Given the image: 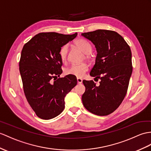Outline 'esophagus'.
<instances>
[{
    "mask_svg": "<svg viewBox=\"0 0 151 151\" xmlns=\"http://www.w3.org/2000/svg\"><path fill=\"white\" fill-rule=\"evenodd\" d=\"M77 81H78V84H81V83H82V82H83V79L81 78H77Z\"/></svg>",
    "mask_w": 151,
    "mask_h": 151,
    "instance_id": "esophagus-1",
    "label": "esophagus"
}]
</instances>
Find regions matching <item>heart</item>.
<instances>
[{"mask_svg": "<svg viewBox=\"0 0 151 151\" xmlns=\"http://www.w3.org/2000/svg\"><path fill=\"white\" fill-rule=\"evenodd\" d=\"M75 45L84 54V59L89 62H92L93 61L94 57L93 54L91 53L92 51V45L89 42L84 38H79L75 41ZM68 50L69 46L68 44H65L60 48V51H59L60 57L63 63L67 60ZM87 70V64L82 63L80 64H73L70 67L66 68L65 69V73L67 75H72L78 77V78H81Z\"/></svg>", "mask_w": 151, "mask_h": 151, "instance_id": "obj_1", "label": "heart"}]
</instances>
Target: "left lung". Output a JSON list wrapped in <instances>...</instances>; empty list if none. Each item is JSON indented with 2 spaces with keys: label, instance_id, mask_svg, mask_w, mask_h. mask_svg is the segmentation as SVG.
<instances>
[{
  "label": "left lung",
  "instance_id": "1",
  "mask_svg": "<svg viewBox=\"0 0 151 151\" xmlns=\"http://www.w3.org/2000/svg\"><path fill=\"white\" fill-rule=\"evenodd\" d=\"M81 35L96 47V61L90 75L94 80L101 79L99 85L92 80L83 81L86 88L83 104L95 115H109L119 107L127 93L133 71L131 49L114 31L98 29Z\"/></svg>",
  "mask_w": 151,
  "mask_h": 151
}]
</instances>
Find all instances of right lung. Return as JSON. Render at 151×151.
<instances>
[{"label": "right lung", "instance_id": "obj_1", "mask_svg": "<svg viewBox=\"0 0 151 151\" xmlns=\"http://www.w3.org/2000/svg\"><path fill=\"white\" fill-rule=\"evenodd\" d=\"M76 36V32H40L22 50L19 70L24 94L40 119L49 120L60 115L65 108V97L78 83L75 76L60 78L63 61L59 54L60 48Z\"/></svg>", "mask_w": 151, "mask_h": 151}]
</instances>
